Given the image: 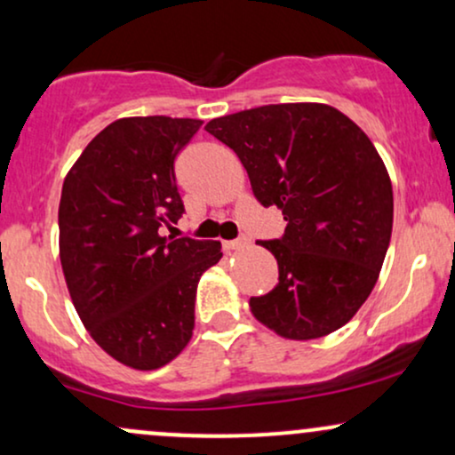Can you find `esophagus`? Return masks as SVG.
Masks as SVG:
<instances>
[{
    "mask_svg": "<svg viewBox=\"0 0 455 455\" xmlns=\"http://www.w3.org/2000/svg\"><path fill=\"white\" fill-rule=\"evenodd\" d=\"M250 243L248 237H239V239H231V242H222L224 250H242Z\"/></svg>",
    "mask_w": 455,
    "mask_h": 455,
    "instance_id": "1",
    "label": "esophagus"
}]
</instances>
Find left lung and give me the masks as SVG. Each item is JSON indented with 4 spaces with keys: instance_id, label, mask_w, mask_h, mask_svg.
I'll return each instance as SVG.
<instances>
[{
    "instance_id": "left-lung-1",
    "label": "left lung",
    "mask_w": 455,
    "mask_h": 455,
    "mask_svg": "<svg viewBox=\"0 0 455 455\" xmlns=\"http://www.w3.org/2000/svg\"><path fill=\"white\" fill-rule=\"evenodd\" d=\"M263 207L284 235L259 242L278 260V284L250 297L263 325L289 340H315L355 316L372 293L394 224L391 181L372 140L327 104H267L212 119Z\"/></svg>"
}]
</instances>
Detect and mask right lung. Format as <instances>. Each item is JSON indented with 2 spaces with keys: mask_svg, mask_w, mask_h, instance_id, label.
Returning <instances> with one entry per match:
<instances>
[{
  "mask_svg": "<svg viewBox=\"0 0 455 455\" xmlns=\"http://www.w3.org/2000/svg\"><path fill=\"white\" fill-rule=\"evenodd\" d=\"M201 119L164 115L108 124L66 175L60 259L83 325L113 359L162 368L195 329L196 284L220 242L164 237L184 216L175 158Z\"/></svg>",
  "mask_w": 455,
  "mask_h": 455,
  "instance_id": "1",
  "label": "right lung"
}]
</instances>
